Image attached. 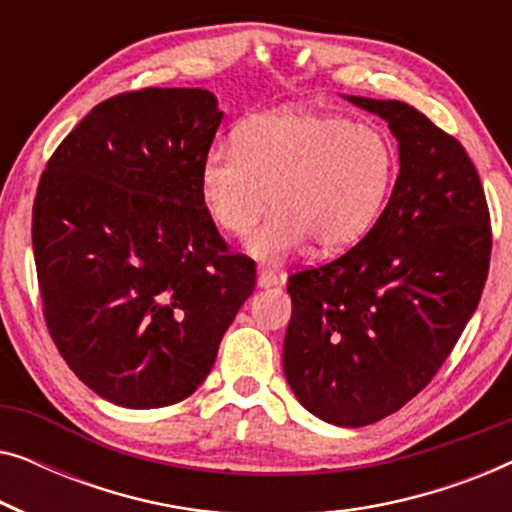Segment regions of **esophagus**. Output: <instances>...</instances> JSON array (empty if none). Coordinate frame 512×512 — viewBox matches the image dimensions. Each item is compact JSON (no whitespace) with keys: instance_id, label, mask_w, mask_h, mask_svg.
I'll use <instances>...</instances> for the list:
<instances>
[{"instance_id":"34e87169","label":"esophagus","mask_w":512,"mask_h":512,"mask_svg":"<svg viewBox=\"0 0 512 512\" xmlns=\"http://www.w3.org/2000/svg\"><path fill=\"white\" fill-rule=\"evenodd\" d=\"M279 282H282V279H279L275 270H270V268L258 270V286H261V289H270V286H277Z\"/></svg>"}]
</instances>
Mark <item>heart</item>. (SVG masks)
I'll use <instances>...</instances> for the list:
<instances>
[{
	"instance_id": "b5f03b06",
	"label": "heart",
	"mask_w": 512,
	"mask_h": 512,
	"mask_svg": "<svg viewBox=\"0 0 512 512\" xmlns=\"http://www.w3.org/2000/svg\"><path fill=\"white\" fill-rule=\"evenodd\" d=\"M398 172L391 137L377 125L312 111L251 118L233 146L202 160V200L223 233L249 235L258 261L277 263L314 242L324 254L354 247L380 219Z\"/></svg>"
}]
</instances>
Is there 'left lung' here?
Segmentation results:
<instances>
[{
	"mask_svg": "<svg viewBox=\"0 0 512 512\" xmlns=\"http://www.w3.org/2000/svg\"><path fill=\"white\" fill-rule=\"evenodd\" d=\"M398 142L391 198L359 244L289 277L284 375L305 410L366 426L433 380L485 289L492 226L464 146L398 100L347 95Z\"/></svg>",
	"mask_w": 512,
	"mask_h": 512,
	"instance_id": "left-lung-1",
	"label": "left lung"
}]
</instances>
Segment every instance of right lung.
Returning a JSON list of instances; mask_svg holds the SVG:
<instances>
[{"instance_id":"obj_1","label":"right lung","mask_w":512,"mask_h":512,"mask_svg":"<svg viewBox=\"0 0 512 512\" xmlns=\"http://www.w3.org/2000/svg\"><path fill=\"white\" fill-rule=\"evenodd\" d=\"M223 111L202 88L97 104L48 160L32 249L48 333L104 401L165 408L205 382L256 286L202 200Z\"/></svg>"}]
</instances>
